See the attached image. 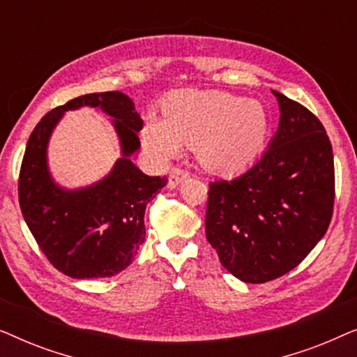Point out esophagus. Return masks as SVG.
I'll return each instance as SVG.
<instances>
[{
    "instance_id": "esophagus-1",
    "label": "esophagus",
    "mask_w": 357,
    "mask_h": 357,
    "mask_svg": "<svg viewBox=\"0 0 357 357\" xmlns=\"http://www.w3.org/2000/svg\"><path fill=\"white\" fill-rule=\"evenodd\" d=\"M188 177H190V172L187 169L174 167L172 170H170V175H169V187L175 188L180 182H182V180L188 178Z\"/></svg>"
}]
</instances>
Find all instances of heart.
Here are the masks:
<instances>
[{
    "label": "heart",
    "instance_id": "b5f03b06",
    "mask_svg": "<svg viewBox=\"0 0 357 357\" xmlns=\"http://www.w3.org/2000/svg\"><path fill=\"white\" fill-rule=\"evenodd\" d=\"M268 115L260 102L227 92H182L165 102L164 121L151 119L144 143L167 159L178 144H195L208 167L232 172L260 153L268 136Z\"/></svg>",
    "mask_w": 357,
    "mask_h": 357
}]
</instances>
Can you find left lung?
<instances>
[{
    "mask_svg": "<svg viewBox=\"0 0 357 357\" xmlns=\"http://www.w3.org/2000/svg\"><path fill=\"white\" fill-rule=\"evenodd\" d=\"M280 128L245 172L209 182L204 229L219 261L243 282L278 280L325 236L333 216V149L321 121L273 91Z\"/></svg>",
    "mask_w": 357,
    "mask_h": 357,
    "instance_id": "left-lung-1",
    "label": "left lung"
}]
</instances>
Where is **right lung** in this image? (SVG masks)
Wrapping results in <instances>:
<instances>
[{"instance_id": "add662e5", "label": "right lung", "mask_w": 357, "mask_h": 357, "mask_svg": "<svg viewBox=\"0 0 357 357\" xmlns=\"http://www.w3.org/2000/svg\"><path fill=\"white\" fill-rule=\"evenodd\" d=\"M99 106L114 116L124 158L94 188L66 192L46 170V143L66 109ZM143 120L130 97L119 91L79 96L48 112L29 136L19 170V206L37 245L63 275L76 280L109 278L133 261L144 242L146 204L167 177L144 175L130 160L139 148Z\"/></svg>"}]
</instances>
